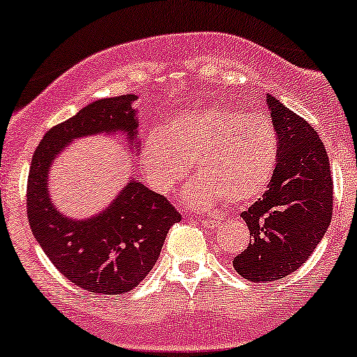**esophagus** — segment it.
<instances>
[{"label":"esophagus","mask_w":357,"mask_h":357,"mask_svg":"<svg viewBox=\"0 0 357 357\" xmlns=\"http://www.w3.org/2000/svg\"><path fill=\"white\" fill-rule=\"evenodd\" d=\"M201 226H204L206 229H216V227H220L222 222L220 220H216V218H208V220H201Z\"/></svg>","instance_id":"34e87169"}]
</instances>
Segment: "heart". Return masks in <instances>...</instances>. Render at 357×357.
Segmentation results:
<instances>
[{
  "instance_id": "b5f03b06",
  "label": "heart",
  "mask_w": 357,
  "mask_h": 357,
  "mask_svg": "<svg viewBox=\"0 0 357 357\" xmlns=\"http://www.w3.org/2000/svg\"><path fill=\"white\" fill-rule=\"evenodd\" d=\"M279 137L269 116L234 108L176 114L165 131L153 130L141 146V167L153 191L169 196L196 162L197 178L184 191L191 208L256 201L271 184Z\"/></svg>"
}]
</instances>
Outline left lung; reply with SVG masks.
Listing matches in <instances>:
<instances>
[{"mask_svg": "<svg viewBox=\"0 0 357 357\" xmlns=\"http://www.w3.org/2000/svg\"><path fill=\"white\" fill-rule=\"evenodd\" d=\"M279 137L276 173L268 191L241 214L249 246L234 257L236 273L252 282L286 278L304 264L333 218L329 158L306 119L268 94Z\"/></svg>", "mask_w": 357, "mask_h": 357, "instance_id": "obj_1", "label": "left lung"}]
</instances>
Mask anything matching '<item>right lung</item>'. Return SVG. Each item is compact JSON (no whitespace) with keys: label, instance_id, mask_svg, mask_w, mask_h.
Listing matches in <instances>:
<instances>
[{"label":"right lung","instance_id":"1","mask_svg":"<svg viewBox=\"0 0 357 357\" xmlns=\"http://www.w3.org/2000/svg\"><path fill=\"white\" fill-rule=\"evenodd\" d=\"M136 100V94H123L89 102L46 132L29 169L31 233L54 268L89 293L113 296L136 287L156 264L169 227L181 221L165 196L136 178L128 179L105 209L83 220L59 211L50 195L51 166L79 137L123 135L135 156L141 146Z\"/></svg>","mask_w":357,"mask_h":357}]
</instances>
